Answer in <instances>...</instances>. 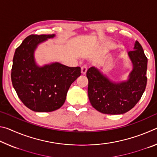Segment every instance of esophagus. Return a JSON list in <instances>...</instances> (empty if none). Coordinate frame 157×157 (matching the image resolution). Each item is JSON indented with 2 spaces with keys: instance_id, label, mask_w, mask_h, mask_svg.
<instances>
[{
  "instance_id": "obj_1",
  "label": "esophagus",
  "mask_w": 157,
  "mask_h": 157,
  "mask_svg": "<svg viewBox=\"0 0 157 157\" xmlns=\"http://www.w3.org/2000/svg\"><path fill=\"white\" fill-rule=\"evenodd\" d=\"M86 71H87V66L86 65L82 66V68H81V73H82V74H83V75H85V74H86Z\"/></svg>"
}]
</instances>
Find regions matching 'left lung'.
I'll use <instances>...</instances> for the list:
<instances>
[{"label": "left lung", "mask_w": 157, "mask_h": 157, "mask_svg": "<svg viewBox=\"0 0 157 157\" xmlns=\"http://www.w3.org/2000/svg\"><path fill=\"white\" fill-rule=\"evenodd\" d=\"M132 71L127 80L114 82L99 69L92 66L88 69V95L93 107L100 112L111 115L127 112L136 105L147 84V59L139 41L134 50L128 52Z\"/></svg>", "instance_id": "8db88e82"}]
</instances>
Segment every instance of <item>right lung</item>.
Returning <instances> with one entry per match:
<instances>
[{
    "mask_svg": "<svg viewBox=\"0 0 157 157\" xmlns=\"http://www.w3.org/2000/svg\"><path fill=\"white\" fill-rule=\"evenodd\" d=\"M55 34H31L15 50L11 78L18 98L36 112H50L65 102L71 84L81 75L80 67H68L59 62L37 64L34 52L40 44Z\"/></svg>",
    "mask_w": 157,
    "mask_h": 157,
    "instance_id": "obj_1",
    "label": "right lung"
}]
</instances>
